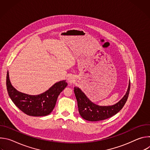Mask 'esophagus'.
<instances>
[{
	"instance_id": "esophagus-1",
	"label": "esophagus",
	"mask_w": 150,
	"mask_h": 150,
	"mask_svg": "<svg viewBox=\"0 0 150 150\" xmlns=\"http://www.w3.org/2000/svg\"><path fill=\"white\" fill-rule=\"evenodd\" d=\"M68 82L70 85H72V84H74L75 82V79L74 78V77L73 76H69L68 78Z\"/></svg>"
}]
</instances>
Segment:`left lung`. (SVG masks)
I'll list each match as a JSON object with an SVG mask.
<instances>
[{"instance_id":"8db88e82","label":"left lung","mask_w":150,"mask_h":150,"mask_svg":"<svg viewBox=\"0 0 150 150\" xmlns=\"http://www.w3.org/2000/svg\"><path fill=\"white\" fill-rule=\"evenodd\" d=\"M129 91L130 81L125 95L119 102L112 105L101 106L97 105L90 101L79 88L74 87V93L81 116L85 120L91 122L105 120L117 113L126 103Z\"/></svg>"}]
</instances>
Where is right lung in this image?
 <instances>
[{
  "instance_id": "1",
  "label": "right lung",
  "mask_w": 150,
  "mask_h": 150,
  "mask_svg": "<svg viewBox=\"0 0 150 150\" xmlns=\"http://www.w3.org/2000/svg\"><path fill=\"white\" fill-rule=\"evenodd\" d=\"M68 85L65 80L55 83L45 93L29 95L17 91L12 85L9 72L6 76V87L9 97L18 109L28 116H44L49 115L54 108L60 93Z\"/></svg>"
}]
</instances>
